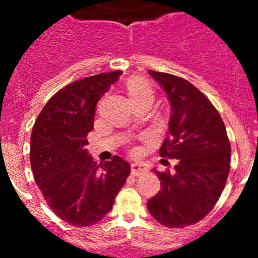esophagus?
<instances>
[{
    "label": "esophagus",
    "instance_id": "obj_1",
    "mask_svg": "<svg viewBox=\"0 0 258 258\" xmlns=\"http://www.w3.org/2000/svg\"><path fill=\"white\" fill-rule=\"evenodd\" d=\"M147 172H149V166L146 165V164H141V163L132 164V174L141 175V174H145V173Z\"/></svg>",
    "mask_w": 258,
    "mask_h": 258
}]
</instances>
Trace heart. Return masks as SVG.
Masks as SVG:
<instances>
[{"mask_svg": "<svg viewBox=\"0 0 258 258\" xmlns=\"http://www.w3.org/2000/svg\"><path fill=\"white\" fill-rule=\"evenodd\" d=\"M127 93H129L132 99L146 94L154 95L152 89L147 84L143 83V81H132V83H129V85H127Z\"/></svg>", "mask_w": 258, "mask_h": 258, "instance_id": "obj_1", "label": "heart"}]
</instances>
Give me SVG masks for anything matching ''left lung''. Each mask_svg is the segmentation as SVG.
<instances>
[{"instance_id":"8db88e82","label":"left lung","mask_w":258,"mask_h":258,"mask_svg":"<svg viewBox=\"0 0 258 258\" xmlns=\"http://www.w3.org/2000/svg\"><path fill=\"white\" fill-rule=\"evenodd\" d=\"M172 106L169 137L160 156L177 159L174 170L157 172L161 190L147 202L150 214L166 227L199 222L213 209L230 172L231 146L220 113L187 80L149 71Z\"/></svg>"}]
</instances>
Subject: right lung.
Instances as JSON below:
<instances>
[{"label":"right lung","mask_w":258,"mask_h":258,"mask_svg":"<svg viewBox=\"0 0 258 258\" xmlns=\"http://www.w3.org/2000/svg\"><path fill=\"white\" fill-rule=\"evenodd\" d=\"M121 71L89 76L60 89L49 99L31 136L33 177L51 211L72 226H92L112 209L131 174L122 157L99 165L89 156V132L95 106Z\"/></svg>","instance_id":"add662e5"}]
</instances>
